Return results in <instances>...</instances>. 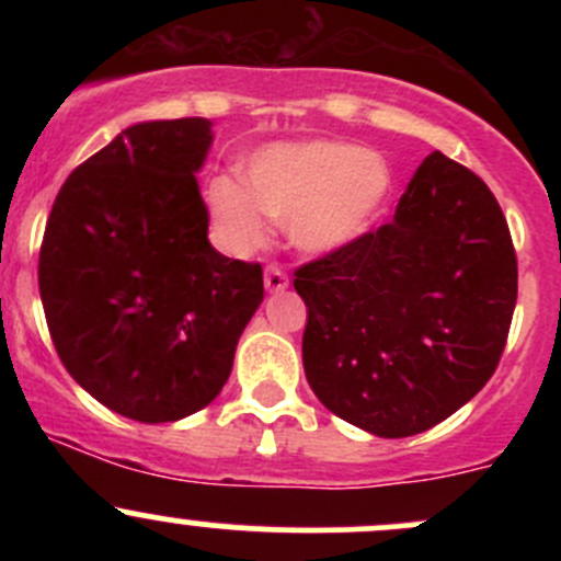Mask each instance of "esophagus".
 I'll list each match as a JSON object with an SVG mask.
<instances>
[{
    "instance_id": "esophagus-1",
    "label": "esophagus",
    "mask_w": 561,
    "mask_h": 561,
    "mask_svg": "<svg viewBox=\"0 0 561 561\" xmlns=\"http://www.w3.org/2000/svg\"><path fill=\"white\" fill-rule=\"evenodd\" d=\"M263 285H265V290H268V293H279V290H285L287 285H290V279H287V274L279 268V265L271 263V265H265Z\"/></svg>"
}]
</instances>
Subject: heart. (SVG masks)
Here are the masks:
<instances>
[{
    "mask_svg": "<svg viewBox=\"0 0 561 561\" xmlns=\"http://www.w3.org/2000/svg\"><path fill=\"white\" fill-rule=\"evenodd\" d=\"M380 154L342 140L274 144L249 157L244 184L217 175L206 197L217 228L233 247H257L268 222H285L293 247L325 254L369 230L388 195Z\"/></svg>",
    "mask_w": 561,
    "mask_h": 561,
    "instance_id": "obj_1",
    "label": "heart"
}]
</instances>
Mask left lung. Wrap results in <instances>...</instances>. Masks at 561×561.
Instances as JSON below:
<instances>
[{
    "label": "left lung",
    "mask_w": 561,
    "mask_h": 561,
    "mask_svg": "<svg viewBox=\"0 0 561 561\" xmlns=\"http://www.w3.org/2000/svg\"><path fill=\"white\" fill-rule=\"evenodd\" d=\"M304 371L342 421L412 437L450 417L505 350L518 296L507 219L483 179L434 151L393 219L296 268Z\"/></svg>",
    "instance_id": "left-lung-1"
}]
</instances>
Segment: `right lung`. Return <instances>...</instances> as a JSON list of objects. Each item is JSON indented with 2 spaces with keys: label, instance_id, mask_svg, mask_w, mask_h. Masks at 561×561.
I'll list each match as a JSON object with an SVG mask.
<instances>
[{
  "label": "right lung",
  "instance_id": "obj_1",
  "mask_svg": "<svg viewBox=\"0 0 561 561\" xmlns=\"http://www.w3.org/2000/svg\"><path fill=\"white\" fill-rule=\"evenodd\" d=\"M208 118L144 122L67 175L39 247L61 364L107 410L168 423L217 399L263 301V265L208 244Z\"/></svg>",
  "mask_w": 561,
  "mask_h": 561
}]
</instances>
